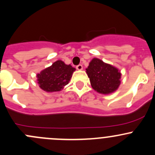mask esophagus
Segmentation results:
<instances>
[{
	"label": "esophagus",
	"instance_id": "1",
	"mask_svg": "<svg viewBox=\"0 0 155 155\" xmlns=\"http://www.w3.org/2000/svg\"><path fill=\"white\" fill-rule=\"evenodd\" d=\"M76 69H77L78 70H82V64H79L76 66Z\"/></svg>",
	"mask_w": 155,
	"mask_h": 155
}]
</instances>
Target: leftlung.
<instances>
[{"label": "left lung", "instance_id": "8db88e82", "mask_svg": "<svg viewBox=\"0 0 155 155\" xmlns=\"http://www.w3.org/2000/svg\"><path fill=\"white\" fill-rule=\"evenodd\" d=\"M86 73L92 87L101 94L115 91L121 82V73L118 69L98 58H94L90 62Z\"/></svg>", "mask_w": 155, "mask_h": 155}]
</instances>
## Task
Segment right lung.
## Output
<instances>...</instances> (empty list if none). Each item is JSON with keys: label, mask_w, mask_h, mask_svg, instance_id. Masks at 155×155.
Returning a JSON list of instances; mask_svg holds the SVG:
<instances>
[{"label": "right lung", "mask_w": 155, "mask_h": 155, "mask_svg": "<svg viewBox=\"0 0 155 155\" xmlns=\"http://www.w3.org/2000/svg\"><path fill=\"white\" fill-rule=\"evenodd\" d=\"M75 70L70 64L67 65L61 61H57L37 74V82L46 91H58L69 83Z\"/></svg>", "instance_id": "obj_1"}]
</instances>
